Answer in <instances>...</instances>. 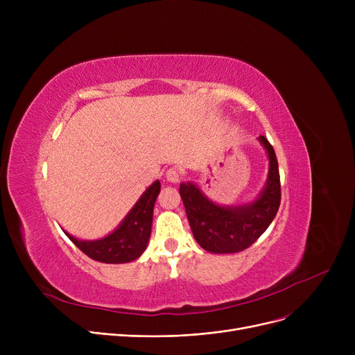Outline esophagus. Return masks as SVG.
I'll list each match as a JSON object with an SVG mask.
<instances>
[{
    "mask_svg": "<svg viewBox=\"0 0 355 355\" xmlns=\"http://www.w3.org/2000/svg\"><path fill=\"white\" fill-rule=\"evenodd\" d=\"M165 178L170 182H178L181 178V173L178 171V168H170V170L165 173Z\"/></svg>",
    "mask_w": 355,
    "mask_h": 355,
    "instance_id": "esophagus-1",
    "label": "esophagus"
}]
</instances>
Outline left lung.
<instances>
[{"mask_svg":"<svg viewBox=\"0 0 355 355\" xmlns=\"http://www.w3.org/2000/svg\"><path fill=\"white\" fill-rule=\"evenodd\" d=\"M269 158L265 189L243 206H218L193 182L180 184L185 213L197 243L210 253H237L252 246L273 221L281 204V178L273 146L260 135Z\"/></svg>","mask_w":355,"mask_h":355,"instance_id":"1","label":"left lung"}]
</instances>
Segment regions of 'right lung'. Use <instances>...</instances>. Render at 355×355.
Listing matches in <instances>:
<instances>
[{
  "label": "right lung",
  "instance_id": "1",
  "mask_svg": "<svg viewBox=\"0 0 355 355\" xmlns=\"http://www.w3.org/2000/svg\"><path fill=\"white\" fill-rule=\"evenodd\" d=\"M161 182L149 185L116 230L99 240H79L67 232L66 236L90 259L102 263H128L138 259L146 249L153 227V213Z\"/></svg>",
  "mask_w": 355,
  "mask_h": 355
}]
</instances>
